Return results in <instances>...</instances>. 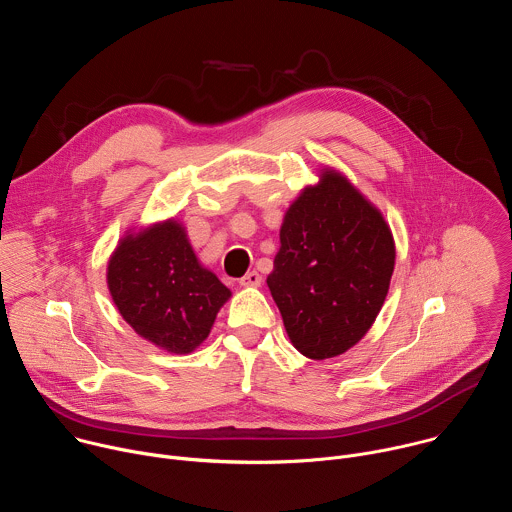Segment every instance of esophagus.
I'll use <instances>...</instances> for the list:
<instances>
[{"mask_svg": "<svg viewBox=\"0 0 512 512\" xmlns=\"http://www.w3.org/2000/svg\"><path fill=\"white\" fill-rule=\"evenodd\" d=\"M261 281H263V277L259 275V271H249L247 275H243L241 277V285H245V287H259L261 285Z\"/></svg>", "mask_w": 512, "mask_h": 512, "instance_id": "1", "label": "esophagus"}]
</instances>
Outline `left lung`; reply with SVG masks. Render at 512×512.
<instances>
[{"label":"left lung","instance_id":"left-lung-1","mask_svg":"<svg viewBox=\"0 0 512 512\" xmlns=\"http://www.w3.org/2000/svg\"><path fill=\"white\" fill-rule=\"evenodd\" d=\"M267 277L289 340L308 358L346 352L373 326L395 265L377 208L336 172H324L285 212Z\"/></svg>","mask_w":512,"mask_h":512}]
</instances>
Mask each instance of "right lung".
Returning a JSON list of instances; mask_svg holds the SVG:
<instances>
[{"instance_id":"right-lung-1","label":"right lung","mask_w":512,"mask_h":512,"mask_svg":"<svg viewBox=\"0 0 512 512\" xmlns=\"http://www.w3.org/2000/svg\"><path fill=\"white\" fill-rule=\"evenodd\" d=\"M111 298L125 322L168 352H192L210 332L231 291L204 269L184 229L168 221L127 237L107 269Z\"/></svg>"}]
</instances>
